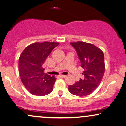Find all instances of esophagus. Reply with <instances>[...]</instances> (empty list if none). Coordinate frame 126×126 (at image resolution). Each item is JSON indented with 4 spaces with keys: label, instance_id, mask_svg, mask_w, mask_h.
Here are the masks:
<instances>
[{
    "label": "esophagus",
    "instance_id": "1",
    "mask_svg": "<svg viewBox=\"0 0 126 126\" xmlns=\"http://www.w3.org/2000/svg\"><path fill=\"white\" fill-rule=\"evenodd\" d=\"M60 77H62V78H64V77H66V75H62V74H61V75H60Z\"/></svg>",
    "mask_w": 126,
    "mask_h": 126
}]
</instances>
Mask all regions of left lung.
<instances>
[{
	"label": "left lung",
	"instance_id": "obj_1",
	"mask_svg": "<svg viewBox=\"0 0 126 126\" xmlns=\"http://www.w3.org/2000/svg\"><path fill=\"white\" fill-rule=\"evenodd\" d=\"M77 53L81 62V66L84 69L82 74L84 79L69 86V91L72 94L84 96L92 94L101 83L105 70L104 57L103 51L91 43L83 42L71 43Z\"/></svg>",
	"mask_w": 126,
	"mask_h": 126
}]
</instances>
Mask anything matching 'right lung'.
Returning a JSON list of instances; mask_svg holds the SVG:
<instances>
[{"instance_id": "1", "label": "right lung", "mask_w": 126, "mask_h": 126, "mask_svg": "<svg viewBox=\"0 0 126 126\" xmlns=\"http://www.w3.org/2000/svg\"><path fill=\"white\" fill-rule=\"evenodd\" d=\"M58 42L32 43L23 50L18 59V71L25 87L34 95L51 93L56 79L45 73L43 64Z\"/></svg>"}]
</instances>
